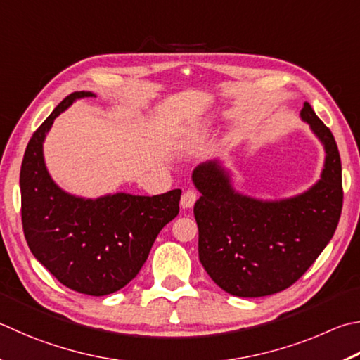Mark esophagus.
I'll list each match as a JSON object with an SVG mask.
<instances>
[{"label": "esophagus", "mask_w": 360, "mask_h": 360, "mask_svg": "<svg viewBox=\"0 0 360 360\" xmlns=\"http://www.w3.org/2000/svg\"><path fill=\"white\" fill-rule=\"evenodd\" d=\"M197 198H198L197 192L186 191L184 193H182V197H181V206H182V209H191L195 205V201H197Z\"/></svg>", "instance_id": "1"}]
</instances>
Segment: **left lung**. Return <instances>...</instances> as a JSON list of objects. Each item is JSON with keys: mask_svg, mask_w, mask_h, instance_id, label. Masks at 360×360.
Here are the masks:
<instances>
[{"mask_svg": "<svg viewBox=\"0 0 360 360\" xmlns=\"http://www.w3.org/2000/svg\"><path fill=\"white\" fill-rule=\"evenodd\" d=\"M300 120L324 148L321 176L305 192L261 200L238 192L224 160L193 169L201 197L193 206L198 257L221 290L239 297H261L291 286L329 244L343 206L342 162L337 143L309 102Z\"/></svg>", "mask_w": 360, "mask_h": 360, "instance_id": "1", "label": "left lung"}]
</instances>
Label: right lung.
<instances>
[{
    "instance_id": "obj_1",
    "label": "right lung",
    "mask_w": 360,
    "mask_h": 360,
    "mask_svg": "<svg viewBox=\"0 0 360 360\" xmlns=\"http://www.w3.org/2000/svg\"><path fill=\"white\" fill-rule=\"evenodd\" d=\"M91 91L68 96L42 122L23 155L22 221L34 258L68 288L105 296L126 286L148 259L155 238L179 212L181 191L145 197L126 192L97 198L72 195L56 184L44 159L53 121Z\"/></svg>"
}]
</instances>
